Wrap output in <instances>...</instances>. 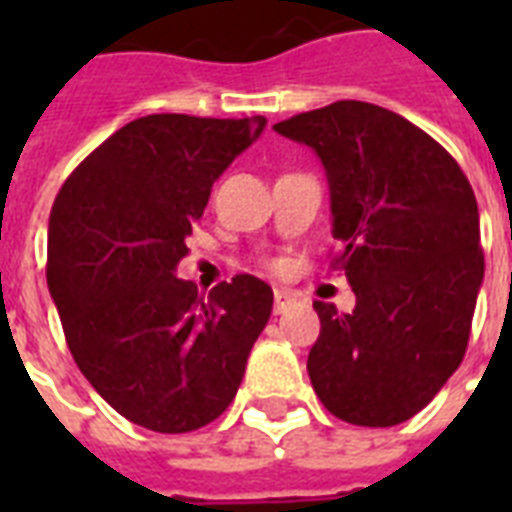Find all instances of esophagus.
Wrapping results in <instances>:
<instances>
[{
  "mask_svg": "<svg viewBox=\"0 0 512 512\" xmlns=\"http://www.w3.org/2000/svg\"><path fill=\"white\" fill-rule=\"evenodd\" d=\"M295 303H297V297L292 295V292H287V289H276V292H273V313L289 311Z\"/></svg>",
  "mask_w": 512,
  "mask_h": 512,
  "instance_id": "esophagus-1",
  "label": "esophagus"
}]
</instances>
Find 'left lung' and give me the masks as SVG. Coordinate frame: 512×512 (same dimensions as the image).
Here are the masks:
<instances>
[{
	"label": "left lung",
	"mask_w": 512,
	"mask_h": 512,
	"mask_svg": "<svg viewBox=\"0 0 512 512\" xmlns=\"http://www.w3.org/2000/svg\"><path fill=\"white\" fill-rule=\"evenodd\" d=\"M273 130L319 154L342 241L332 268L356 292L353 313L313 303V390L350 425H398L433 401L468 350L484 281L476 193L444 146L374 103L337 100Z\"/></svg>",
	"instance_id": "left-lung-1"
}]
</instances>
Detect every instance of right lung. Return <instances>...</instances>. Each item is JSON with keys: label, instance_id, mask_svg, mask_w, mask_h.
Masks as SVG:
<instances>
[{"label": "right lung", "instance_id": "obj_1", "mask_svg": "<svg viewBox=\"0 0 512 512\" xmlns=\"http://www.w3.org/2000/svg\"><path fill=\"white\" fill-rule=\"evenodd\" d=\"M263 116L151 114L103 140L50 212L47 287L90 385L135 425L191 433L228 409L273 292L239 273L199 297L175 276L225 167Z\"/></svg>", "mask_w": 512, "mask_h": 512}]
</instances>
